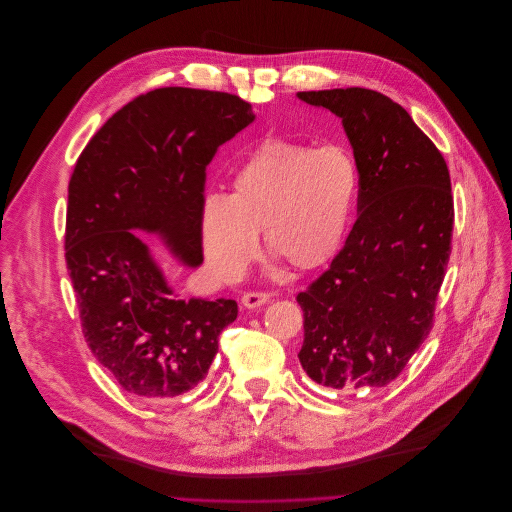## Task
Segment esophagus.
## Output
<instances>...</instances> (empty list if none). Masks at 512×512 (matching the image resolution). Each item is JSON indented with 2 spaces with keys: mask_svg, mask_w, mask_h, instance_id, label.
<instances>
[{
  "mask_svg": "<svg viewBox=\"0 0 512 512\" xmlns=\"http://www.w3.org/2000/svg\"><path fill=\"white\" fill-rule=\"evenodd\" d=\"M274 298L272 292H246L242 296V304L246 306V309H258V306L270 302Z\"/></svg>",
  "mask_w": 512,
  "mask_h": 512,
  "instance_id": "1",
  "label": "esophagus"
}]
</instances>
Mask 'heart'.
Returning a JSON list of instances; mask_svg holds the SVG:
<instances>
[{"mask_svg":"<svg viewBox=\"0 0 512 512\" xmlns=\"http://www.w3.org/2000/svg\"><path fill=\"white\" fill-rule=\"evenodd\" d=\"M357 165L339 145L268 139L238 167L232 193L201 206L203 252L212 270L236 280L266 250L294 270L325 264L339 248L357 195Z\"/></svg>","mask_w":512,"mask_h":512,"instance_id":"obj_1","label":"heart"}]
</instances>
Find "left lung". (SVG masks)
Here are the masks:
<instances>
[{
  "mask_svg": "<svg viewBox=\"0 0 512 512\" xmlns=\"http://www.w3.org/2000/svg\"><path fill=\"white\" fill-rule=\"evenodd\" d=\"M345 127L359 171V218L331 266L298 292L300 365L341 393L391 383L426 341L452 252L454 197L438 147L369 88L298 92Z\"/></svg>",
  "mask_w": 512,
  "mask_h": 512,
  "instance_id": "1",
  "label": "left lung"
}]
</instances>
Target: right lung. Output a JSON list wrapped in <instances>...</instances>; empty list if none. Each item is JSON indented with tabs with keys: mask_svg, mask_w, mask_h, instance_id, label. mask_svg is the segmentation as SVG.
Instances as JSON below:
<instances>
[{
	"mask_svg": "<svg viewBox=\"0 0 512 512\" xmlns=\"http://www.w3.org/2000/svg\"><path fill=\"white\" fill-rule=\"evenodd\" d=\"M252 121L236 94L157 88L117 111L74 165L64 248L82 333L131 395L193 389L238 317L230 298L177 300L131 230L161 234L185 266H199L206 167Z\"/></svg>",
	"mask_w": 512,
	"mask_h": 512,
	"instance_id": "add662e5",
	"label": "right lung"
}]
</instances>
